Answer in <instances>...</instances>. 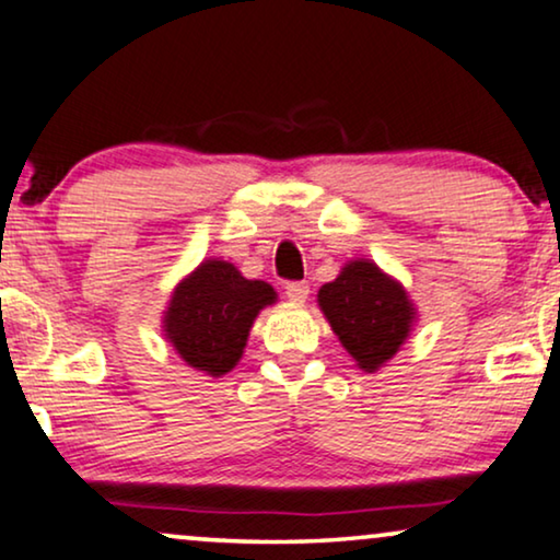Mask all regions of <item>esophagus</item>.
Returning <instances> with one entry per match:
<instances>
[{
  "mask_svg": "<svg viewBox=\"0 0 560 560\" xmlns=\"http://www.w3.org/2000/svg\"><path fill=\"white\" fill-rule=\"evenodd\" d=\"M287 296L294 304H302V302H306V296H310V287H306L304 281H291V283H287Z\"/></svg>",
  "mask_w": 560,
  "mask_h": 560,
  "instance_id": "esophagus-1",
  "label": "esophagus"
}]
</instances>
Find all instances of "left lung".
Returning <instances> with one entry per match:
<instances>
[{
	"instance_id": "8db88e82",
	"label": "left lung",
	"mask_w": 560,
	"mask_h": 560,
	"mask_svg": "<svg viewBox=\"0 0 560 560\" xmlns=\"http://www.w3.org/2000/svg\"><path fill=\"white\" fill-rule=\"evenodd\" d=\"M317 304L337 340L365 373H375L396 355L419 319L404 283L370 258L345 264L337 279L317 291Z\"/></svg>"
}]
</instances>
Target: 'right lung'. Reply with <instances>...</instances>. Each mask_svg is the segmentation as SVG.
<instances>
[{
	"mask_svg": "<svg viewBox=\"0 0 560 560\" xmlns=\"http://www.w3.org/2000/svg\"><path fill=\"white\" fill-rule=\"evenodd\" d=\"M277 289L246 279L223 258H205L172 289L162 332L185 365L220 377L238 365L261 310L277 304Z\"/></svg>",
	"mask_w": 560,
	"mask_h": 560,
	"instance_id": "add662e5",
	"label": "right lung"
}]
</instances>
